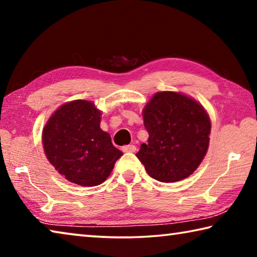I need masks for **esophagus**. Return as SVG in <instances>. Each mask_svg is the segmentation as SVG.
<instances>
[{
    "label": "esophagus",
    "mask_w": 257,
    "mask_h": 257,
    "mask_svg": "<svg viewBox=\"0 0 257 257\" xmlns=\"http://www.w3.org/2000/svg\"><path fill=\"white\" fill-rule=\"evenodd\" d=\"M122 151L123 152H135L136 151V146H135L134 144H130V145H125V146H123L122 147Z\"/></svg>",
    "instance_id": "34e87169"
}]
</instances>
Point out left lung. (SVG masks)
I'll return each mask as SVG.
<instances>
[{
	"mask_svg": "<svg viewBox=\"0 0 257 257\" xmlns=\"http://www.w3.org/2000/svg\"><path fill=\"white\" fill-rule=\"evenodd\" d=\"M149 143L136 154L149 175L161 182L188 178L202 163L210 144L211 120L194 98L159 92L143 110Z\"/></svg>",
	"mask_w": 257,
	"mask_h": 257,
	"instance_id": "8db88e82",
	"label": "left lung"
}]
</instances>
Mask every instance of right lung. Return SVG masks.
<instances>
[{
	"label": "right lung",
	"instance_id": "right-lung-1",
	"mask_svg": "<svg viewBox=\"0 0 257 257\" xmlns=\"http://www.w3.org/2000/svg\"><path fill=\"white\" fill-rule=\"evenodd\" d=\"M102 111L85 99L64 103L50 116L43 128L42 142L49 162L73 184L101 185L111 175L122 152L103 132Z\"/></svg>",
	"mask_w": 257,
	"mask_h": 257
}]
</instances>
